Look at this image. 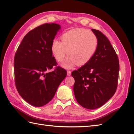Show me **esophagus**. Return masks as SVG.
<instances>
[{"label":"esophagus","instance_id":"obj_1","mask_svg":"<svg viewBox=\"0 0 134 134\" xmlns=\"http://www.w3.org/2000/svg\"><path fill=\"white\" fill-rule=\"evenodd\" d=\"M67 73L68 76H70L71 75V71H67Z\"/></svg>","mask_w":134,"mask_h":134}]
</instances>
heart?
I'll list each match as a JSON object with an SVG mask.
<instances>
[{"mask_svg": "<svg viewBox=\"0 0 134 134\" xmlns=\"http://www.w3.org/2000/svg\"><path fill=\"white\" fill-rule=\"evenodd\" d=\"M60 38L62 42L53 40L51 49L59 62L63 60L67 54L69 55L61 64L66 69H72L76 64H87L95 54L98 45V37L94 33L81 28L67 31Z\"/></svg>", "mask_w": 134, "mask_h": 134, "instance_id": "heart-1", "label": "heart"}]
</instances>
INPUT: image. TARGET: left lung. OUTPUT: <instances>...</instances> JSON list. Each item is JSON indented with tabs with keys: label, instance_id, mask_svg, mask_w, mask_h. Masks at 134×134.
I'll list each match as a JSON object with an SVG mask.
<instances>
[{
	"label": "left lung",
	"instance_id": "obj_1",
	"mask_svg": "<svg viewBox=\"0 0 134 134\" xmlns=\"http://www.w3.org/2000/svg\"><path fill=\"white\" fill-rule=\"evenodd\" d=\"M97 36V49L92 59L72 72L74 93L82 107L95 109L115 94L118 87L119 61L109 40L100 31L92 29Z\"/></svg>",
	"mask_w": 134,
	"mask_h": 134
}]
</instances>
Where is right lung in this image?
Instances as JSON below:
<instances>
[{"mask_svg": "<svg viewBox=\"0 0 134 134\" xmlns=\"http://www.w3.org/2000/svg\"><path fill=\"white\" fill-rule=\"evenodd\" d=\"M60 25L45 24L30 30L16 50L14 60L15 83L21 97L34 107H42L52 99L66 70L56 66L51 47L60 29Z\"/></svg>", "mask_w": 134, "mask_h": 134, "instance_id": "right-lung-1", "label": "right lung"}]
</instances>
